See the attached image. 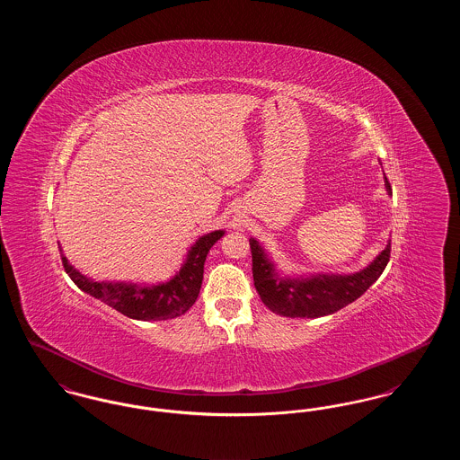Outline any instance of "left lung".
I'll use <instances>...</instances> for the list:
<instances>
[{"label": "left lung", "mask_w": 460, "mask_h": 460, "mask_svg": "<svg viewBox=\"0 0 460 460\" xmlns=\"http://www.w3.org/2000/svg\"><path fill=\"white\" fill-rule=\"evenodd\" d=\"M385 186L386 191L392 193V186L386 177ZM250 248L253 283L263 305L274 314L293 319L323 317L355 302L383 274L386 263L390 262L392 252V244L388 243L366 269L349 276L317 274L310 278H281L276 272L274 263L267 259L259 241L250 238Z\"/></svg>", "instance_id": "left-lung-1"}]
</instances>
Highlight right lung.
<instances>
[{"instance_id":"1","label":"right lung","mask_w":460,"mask_h":460,"mask_svg":"<svg viewBox=\"0 0 460 460\" xmlns=\"http://www.w3.org/2000/svg\"><path fill=\"white\" fill-rule=\"evenodd\" d=\"M224 236V231H214L191 246L186 262L167 283L137 286L132 283L93 281L83 276L62 253V263L68 278L84 293L102 300L120 314L137 321H165L186 314L197 302L203 281V265L208 250ZM62 252V248H60Z\"/></svg>"}]
</instances>
